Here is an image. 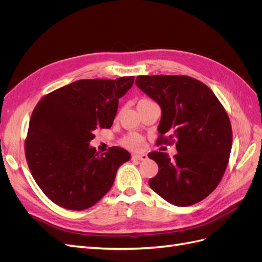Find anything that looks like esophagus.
<instances>
[{
  "mask_svg": "<svg viewBox=\"0 0 262 262\" xmlns=\"http://www.w3.org/2000/svg\"><path fill=\"white\" fill-rule=\"evenodd\" d=\"M132 160H137V161H145V160H147V154H145V153L133 154V155H132Z\"/></svg>",
  "mask_w": 262,
  "mask_h": 262,
  "instance_id": "34e87169",
  "label": "esophagus"
}]
</instances>
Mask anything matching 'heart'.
Listing matches in <instances>:
<instances>
[{"label":"heart","instance_id":"b5f03b06","mask_svg":"<svg viewBox=\"0 0 262 262\" xmlns=\"http://www.w3.org/2000/svg\"><path fill=\"white\" fill-rule=\"evenodd\" d=\"M143 100H145V99H143ZM122 143L125 147L131 148V149H137V148L141 147V145H142V138L137 133H130V134H128V136H125L123 138Z\"/></svg>","mask_w":262,"mask_h":262}]
</instances>
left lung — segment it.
Returning a JSON list of instances; mask_svg holds the SVG:
<instances>
[{
  "label": "left lung",
  "instance_id": "1",
  "mask_svg": "<svg viewBox=\"0 0 262 262\" xmlns=\"http://www.w3.org/2000/svg\"><path fill=\"white\" fill-rule=\"evenodd\" d=\"M162 109L157 143L176 141L177 154L150 152L158 172L148 185L164 200L188 207L217 187L232 149V126L214 93L185 75H140L136 81Z\"/></svg>",
  "mask_w": 262,
  "mask_h": 262
}]
</instances>
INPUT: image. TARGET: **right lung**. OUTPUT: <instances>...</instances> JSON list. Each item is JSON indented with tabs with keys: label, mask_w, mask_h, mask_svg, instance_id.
<instances>
[{
	"label": "right lung",
	"mask_w": 262,
	"mask_h": 262,
	"mask_svg": "<svg viewBox=\"0 0 262 262\" xmlns=\"http://www.w3.org/2000/svg\"><path fill=\"white\" fill-rule=\"evenodd\" d=\"M134 76L80 80L46 95L30 118L25 154L31 175L60 207L82 211L96 204L113 187L128 150L113 146L99 154L90 145L98 128L109 129L119 98Z\"/></svg>",
	"instance_id": "1"
}]
</instances>
